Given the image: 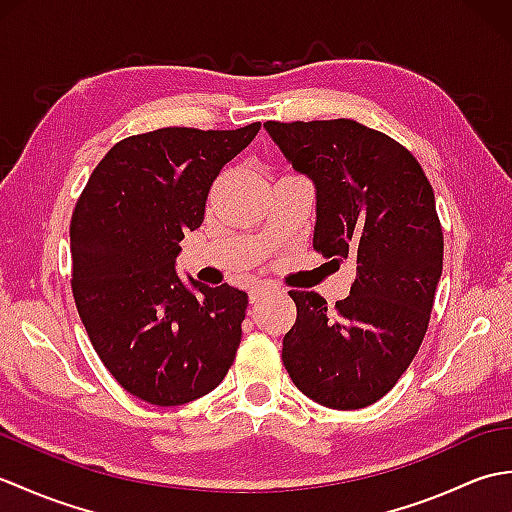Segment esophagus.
<instances>
[{
    "label": "esophagus",
    "mask_w": 512,
    "mask_h": 512,
    "mask_svg": "<svg viewBox=\"0 0 512 512\" xmlns=\"http://www.w3.org/2000/svg\"><path fill=\"white\" fill-rule=\"evenodd\" d=\"M270 292H277V286H270V284H257L250 288V303H257L259 299H264L266 295H270Z\"/></svg>",
    "instance_id": "1"
}]
</instances>
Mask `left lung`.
Here are the masks:
<instances>
[{"label": "left lung", "instance_id": "1", "mask_svg": "<svg viewBox=\"0 0 512 512\" xmlns=\"http://www.w3.org/2000/svg\"><path fill=\"white\" fill-rule=\"evenodd\" d=\"M264 127L317 189L314 250L356 262L350 295L332 310L317 292L290 290L297 321L281 358L319 405H374L429 328L444 253L433 189L409 149L350 118Z\"/></svg>", "mask_w": 512, "mask_h": 512}]
</instances>
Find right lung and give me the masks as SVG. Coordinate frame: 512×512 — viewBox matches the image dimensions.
I'll return each instance as SVG.
<instances>
[{
    "label": "right lung",
    "instance_id": "add662e5",
    "mask_svg": "<svg viewBox=\"0 0 512 512\" xmlns=\"http://www.w3.org/2000/svg\"><path fill=\"white\" fill-rule=\"evenodd\" d=\"M262 123L162 127L116 143L70 222L72 295L103 365L129 394L184 405L222 383L242 341L248 295L176 275L184 233L204 222L222 167Z\"/></svg>",
    "mask_w": 512,
    "mask_h": 512
}]
</instances>
